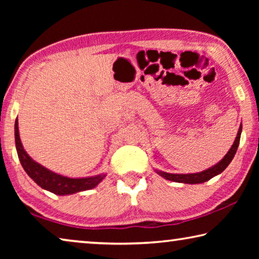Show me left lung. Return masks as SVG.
Masks as SVG:
<instances>
[{
    "label": "left lung",
    "mask_w": 259,
    "mask_h": 259,
    "mask_svg": "<svg viewBox=\"0 0 259 259\" xmlns=\"http://www.w3.org/2000/svg\"><path fill=\"white\" fill-rule=\"evenodd\" d=\"M241 131H242V125H240L238 135H236V138L234 140L233 145L230 148V151L227 152V154L223 157L222 161H219L217 164H214L211 168H209L204 171H201L198 174H168V172H163V171H156L168 181H172L176 183H185V184H200V183H204L211 179L212 177L217 176V175L222 174L224 170L226 169V166L231 163V161L233 160V157L236 153V150H238L239 144H240V137H241Z\"/></svg>",
    "instance_id": "left-lung-1"
}]
</instances>
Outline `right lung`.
I'll list each match as a JSON object with an SVG mask.
<instances>
[{
    "label": "right lung",
    "instance_id": "right-lung-1",
    "mask_svg": "<svg viewBox=\"0 0 259 259\" xmlns=\"http://www.w3.org/2000/svg\"><path fill=\"white\" fill-rule=\"evenodd\" d=\"M15 140L19 161L25 171L38 186L54 193V194L67 195L76 192L91 190V188L97 186L105 178V175H98V176L87 178H68L52 172L43 165L38 164L26 153L23 145H21L18 130V120H16L15 122Z\"/></svg>",
    "mask_w": 259,
    "mask_h": 259
}]
</instances>
